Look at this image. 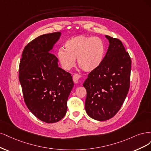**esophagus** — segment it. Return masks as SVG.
I'll list each match as a JSON object with an SVG mask.
<instances>
[{
    "instance_id": "esophagus-1",
    "label": "esophagus",
    "mask_w": 151,
    "mask_h": 151,
    "mask_svg": "<svg viewBox=\"0 0 151 151\" xmlns=\"http://www.w3.org/2000/svg\"><path fill=\"white\" fill-rule=\"evenodd\" d=\"M80 75H78V74H75L73 76V81L75 83H78V80L80 78Z\"/></svg>"
}]
</instances>
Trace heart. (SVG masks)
Instances as JSON below:
<instances>
[{
	"mask_svg": "<svg viewBox=\"0 0 151 151\" xmlns=\"http://www.w3.org/2000/svg\"><path fill=\"white\" fill-rule=\"evenodd\" d=\"M65 49L60 48L57 58L62 68L70 70L75 65L76 59L81 68L86 72L98 69L103 63L105 44L101 39L80 35L71 37L65 43Z\"/></svg>",
	"mask_w": 151,
	"mask_h": 151,
	"instance_id": "obj_1",
	"label": "heart"
}]
</instances>
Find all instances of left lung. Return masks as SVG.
<instances>
[{"label":"left lung","instance_id":"1","mask_svg":"<svg viewBox=\"0 0 151 151\" xmlns=\"http://www.w3.org/2000/svg\"><path fill=\"white\" fill-rule=\"evenodd\" d=\"M109 42L104 60L98 69L90 72L83 83L86 90L85 110L99 121L111 119L118 112L130 86L131 60L122 42L105 36Z\"/></svg>","mask_w":151,"mask_h":151}]
</instances>
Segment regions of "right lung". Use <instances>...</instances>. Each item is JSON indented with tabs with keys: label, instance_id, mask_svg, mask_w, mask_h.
<instances>
[{
	"label": "right lung",
	"instance_id": "1",
	"mask_svg": "<svg viewBox=\"0 0 151 151\" xmlns=\"http://www.w3.org/2000/svg\"><path fill=\"white\" fill-rule=\"evenodd\" d=\"M61 35V32L46 34L31 41L24 47L19 65L24 101L38 119L46 123L64 117L74 86L71 74L58 66L52 54Z\"/></svg>",
	"mask_w": 151,
	"mask_h": 151
}]
</instances>
